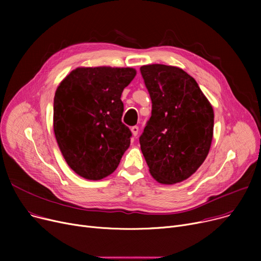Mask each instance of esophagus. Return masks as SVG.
<instances>
[{
    "label": "esophagus",
    "instance_id": "obj_1",
    "mask_svg": "<svg viewBox=\"0 0 261 261\" xmlns=\"http://www.w3.org/2000/svg\"><path fill=\"white\" fill-rule=\"evenodd\" d=\"M131 131H132V134H133L134 138H136V136H138V134H139V127L138 126H133L131 128Z\"/></svg>",
    "mask_w": 261,
    "mask_h": 261
}]
</instances>
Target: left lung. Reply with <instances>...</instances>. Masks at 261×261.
<instances>
[{
    "instance_id": "left-lung-1",
    "label": "left lung",
    "mask_w": 261,
    "mask_h": 261,
    "mask_svg": "<svg viewBox=\"0 0 261 261\" xmlns=\"http://www.w3.org/2000/svg\"><path fill=\"white\" fill-rule=\"evenodd\" d=\"M152 102L140 136L149 171L162 184L182 182L206 159L213 140V107L197 81L182 68L164 64L141 67Z\"/></svg>"
}]
</instances>
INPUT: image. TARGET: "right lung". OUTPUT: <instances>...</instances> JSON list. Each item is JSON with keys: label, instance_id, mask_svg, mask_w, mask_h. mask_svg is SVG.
I'll list each match as a JSON object with an SVG mask.
<instances>
[{"label": "right lung", "instance_id": "1", "mask_svg": "<svg viewBox=\"0 0 261 261\" xmlns=\"http://www.w3.org/2000/svg\"><path fill=\"white\" fill-rule=\"evenodd\" d=\"M135 75L131 67H78L55 93V136L67 165L87 180L114 172L130 146L120 96Z\"/></svg>", "mask_w": 261, "mask_h": 261}]
</instances>
